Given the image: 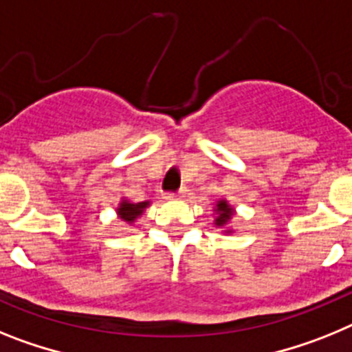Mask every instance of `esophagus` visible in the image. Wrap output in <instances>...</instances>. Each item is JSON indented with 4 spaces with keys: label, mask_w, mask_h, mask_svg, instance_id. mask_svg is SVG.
<instances>
[{
    "label": "esophagus",
    "mask_w": 352,
    "mask_h": 352,
    "mask_svg": "<svg viewBox=\"0 0 352 352\" xmlns=\"http://www.w3.org/2000/svg\"><path fill=\"white\" fill-rule=\"evenodd\" d=\"M184 195H186V189L180 188L179 191H175V193H168L166 198H172V200H173V198H182V197H184Z\"/></svg>",
    "instance_id": "esophagus-1"
}]
</instances>
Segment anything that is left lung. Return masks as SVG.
Instances as JSON below:
<instances>
[{"label": "left lung", "instance_id": "left-lung-1", "mask_svg": "<svg viewBox=\"0 0 352 352\" xmlns=\"http://www.w3.org/2000/svg\"><path fill=\"white\" fill-rule=\"evenodd\" d=\"M216 214H218V216H216V219H214V225H216V227H227L228 223H230V219H232V216H234V209H232V206L230 204H228L227 200H218V204H216ZM228 234V232H232V230H225Z\"/></svg>", "mask_w": 352, "mask_h": 352}]
</instances>
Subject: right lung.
<instances>
[{"label": "right lung", "instance_id": "right-lung-1", "mask_svg": "<svg viewBox=\"0 0 352 352\" xmlns=\"http://www.w3.org/2000/svg\"><path fill=\"white\" fill-rule=\"evenodd\" d=\"M148 206H151V201L131 204V201H127V200H122L120 206H118V209H117V214H118V218L124 219V221L134 223V219L140 218V216L143 214V210H145Z\"/></svg>", "mask_w": 352, "mask_h": 352}]
</instances>
